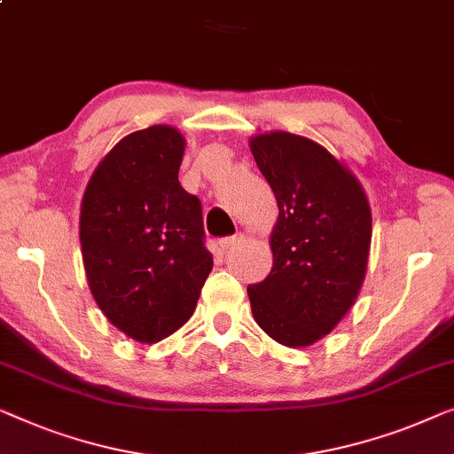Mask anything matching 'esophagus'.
Listing matches in <instances>:
<instances>
[{
    "label": "esophagus",
    "instance_id": "esophagus-1",
    "mask_svg": "<svg viewBox=\"0 0 454 454\" xmlns=\"http://www.w3.org/2000/svg\"><path fill=\"white\" fill-rule=\"evenodd\" d=\"M241 241H243V235H241V233H238V235H231V238L221 239V241H219V246H221L223 252H229V249H231V247L239 246Z\"/></svg>",
    "mask_w": 454,
    "mask_h": 454
}]
</instances>
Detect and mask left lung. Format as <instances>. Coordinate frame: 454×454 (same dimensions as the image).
Segmentation results:
<instances>
[{
    "label": "left lung",
    "mask_w": 454,
    "mask_h": 454,
    "mask_svg": "<svg viewBox=\"0 0 454 454\" xmlns=\"http://www.w3.org/2000/svg\"><path fill=\"white\" fill-rule=\"evenodd\" d=\"M249 149L278 205L272 270L247 286L254 319L278 344L307 348L356 303L372 238L369 199L352 169L307 137L270 130Z\"/></svg>",
    "instance_id": "1"
}]
</instances>
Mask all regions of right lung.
<instances>
[{"label": "right lung", "instance_id": "right-lung-1", "mask_svg": "<svg viewBox=\"0 0 454 454\" xmlns=\"http://www.w3.org/2000/svg\"><path fill=\"white\" fill-rule=\"evenodd\" d=\"M186 139L169 124L135 130L85 186L82 258L91 297L124 336L155 344L192 317L213 270L202 208L178 180Z\"/></svg>", "mask_w": 454, "mask_h": 454}]
</instances>
